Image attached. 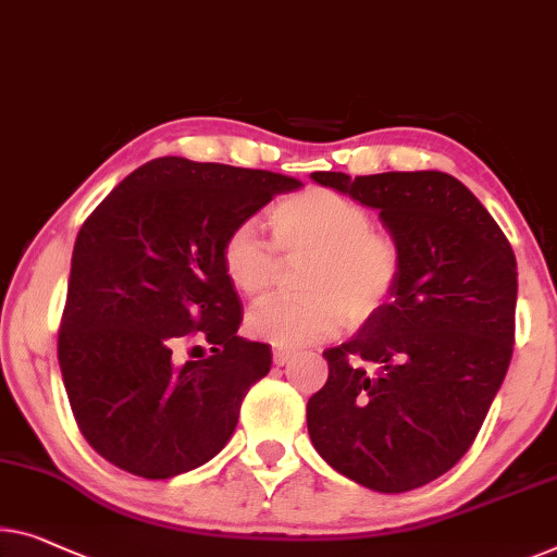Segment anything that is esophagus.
<instances>
[{
	"mask_svg": "<svg viewBox=\"0 0 557 557\" xmlns=\"http://www.w3.org/2000/svg\"><path fill=\"white\" fill-rule=\"evenodd\" d=\"M297 358L295 350H285V347H275V352H272V360H275V364H289Z\"/></svg>",
	"mask_w": 557,
	"mask_h": 557,
	"instance_id": "obj_1",
	"label": "esophagus"
}]
</instances>
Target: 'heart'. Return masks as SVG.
Wrapping results in <instances>:
<instances>
[{
  "label": "heart",
  "mask_w": 557,
  "mask_h": 557,
  "mask_svg": "<svg viewBox=\"0 0 557 557\" xmlns=\"http://www.w3.org/2000/svg\"><path fill=\"white\" fill-rule=\"evenodd\" d=\"M275 245L287 257H310L300 285L305 295L272 297L247 314L250 335L272 347L310 345L330 337L347 320H368L400 277V250L355 199L310 187L270 210ZM222 272L245 297L268 293L277 275V255L250 222L225 237Z\"/></svg>",
  "instance_id": "1"
}]
</instances>
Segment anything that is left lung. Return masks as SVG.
Here are the masks:
<instances>
[{
	"label": "left lung",
	"instance_id": "obj_1",
	"mask_svg": "<svg viewBox=\"0 0 557 557\" xmlns=\"http://www.w3.org/2000/svg\"><path fill=\"white\" fill-rule=\"evenodd\" d=\"M380 212L400 250L387 302L325 352L307 430L330 468L370 491L433 483L475 440L512 358L518 262L480 199L437 170L312 172ZM376 364L368 373L359 362Z\"/></svg>",
	"mask_w": 557,
	"mask_h": 557
}]
</instances>
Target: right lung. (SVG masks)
<instances>
[{
	"label": "right lung",
	"mask_w": 557,
	"mask_h": 557,
	"mask_svg": "<svg viewBox=\"0 0 557 557\" xmlns=\"http://www.w3.org/2000/svg\"><path fill=\"white\" fill-rule=\"evenodd\" d=\"M297 187L287 174L160 157L89 214L57 355L74 420L104 460L168 480L227 445L272 350L237 335L243 302L220 252L232 230ZM193 336L211 355L177 363Z\"/></svg>",
	"instance_id": "1"
}]
</instances>
